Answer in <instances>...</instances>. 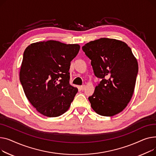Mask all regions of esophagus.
<instances>
[{"label":"esophagus","instance_id":"obj_1","mask_svg":"<svg viewBox=\"0 0 156 156\" xmlns=\"http://www.w3.org/2000/svg\"><path fill=\"white\" fill-rule=\"evenodd\" d=\"M85 88H86V86L85 85H83V86H80V89H81V90H84L85 89Z\"/></svg>","mask_w":156,"mask_h":156}]
</instances>
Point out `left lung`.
Returning a JSON list of instances; mask_svg holds the SVG:
<instances>
[{"label": "left lung", "mask_w": 156, "mask_h": 156, "mask_svg": "<svg viewBox=\"0 0 156 156\" xmlns=\"http://www.w3.org/2000/svg\"><path fill=\"white\" fill-rule=\"evenodd\" d=\"M91 60L94 75L101 79L94 94L89 97L93 110L113 116L122 112L132 97L138 73V62L123 41L102 38L82 47Z\"/></svg>", "instance_id": "1"}]
</instances>
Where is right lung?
<instances>
[{"instance_id": "right-lung-1", "label": "right lung", "mask_w": 156, "mask_h": 156, "mask_svg": "<svg viewBox=\"0 0 156 156\" xmlns=\"http://www.w3.org/2000/svg\"><path fill=\"white\" fill-rule=\"evenodd\" d=\"M79 50L77 44L54 40L34 43L25 49L20 82L27 99L41 115L57 117L69 109L78 91L69 84V70Z\"/></svg>"}]
</instances>
